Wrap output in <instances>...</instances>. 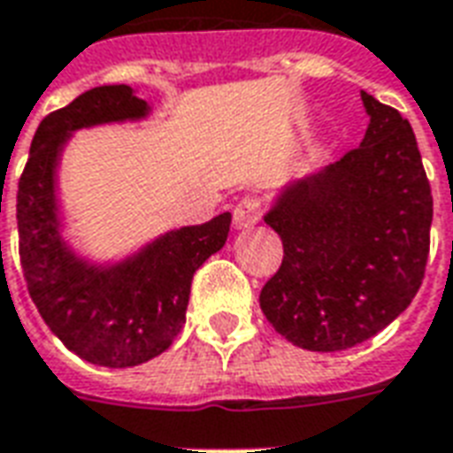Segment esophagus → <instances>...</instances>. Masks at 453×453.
Wrapping results in <instances>:
<instances>
[{"label": "esophagus", "instance_id": "1", "mask_svg": "<svg viewBox=\"0 0 453 453\" xmlns=\"http://www.w3.org/2000/svg\"><path fill=\"white\" fill-rule=\"evenodd\" d=\"M259 218H262V203H259V198L255 196H245L233 211V226L237 230H247V227H252L259 223Z\"/></svg>", "mask_w": 453, "mask_h": 453}]
</instances>
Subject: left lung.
Listing matches in <instances>:
<instances>
[{
  "label": "left lung",
  "instance_id": "1",
  "mask_svg": "<svg viewBox=\"0 0 453 453\" xmlns=\"http://www.w3.org/2000/svg\"><path fill=\"white\" fill-rule=\"evenodd\" d=\"M369 128L359 148L288 181L265 223L284 242L262 288L266 320L296 347L340 351L398 318L425 279L432 188L418 140L395 109L361 92Z\"/></svg>",
  "mask_w": 453,
  "mask_h": 453
}]
</instances>
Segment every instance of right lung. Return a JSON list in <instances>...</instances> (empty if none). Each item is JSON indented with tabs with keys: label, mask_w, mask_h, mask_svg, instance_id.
<instances>
[{
	"label": "right lung",
	"mask_w": 453,
	"mask_h": 453,
	"mask_svg": "<svg viewBox=\"0 0 453 453\" xmlns=\"http://www.w3.org/2000/svg\"><path fill=\"white\" fill-rule=\"evenodd\" d=\"M150 113L128 84H106L48 113L19 179V255L45 325L84 361L126 369L169 349L187 323L191 279L226 245L230 213L169 230L116 265H92L63 240L58 165L74 130L140 120Z\"/></svg>",
	"instance_id": "right-lung-1"
}]
</instances>
